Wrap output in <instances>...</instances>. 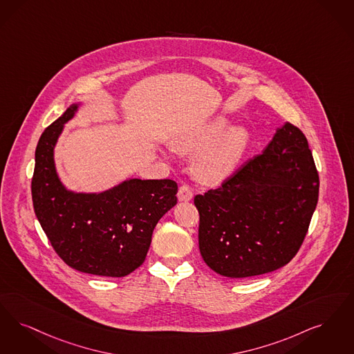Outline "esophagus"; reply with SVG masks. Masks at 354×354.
<instances>
[{"mask_svg": "<svg viewBox=\"0 0 354 354\" xmlns=\"http://www.w3.org/2000/svg\"><path fill=\"white\" fill-rule=\"evenodd\" d=\"M192 198H194V194H192L191 187L187 185V184H183V185L179 188V191H178V198H179L180 201H189Z\"/></svg>", "mask_w": 354, "mask_h": 354, "instance_id": "esophagus-1", "label": "esophagus"}]
</instances>
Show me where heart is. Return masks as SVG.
I'll return each mask as SVG.
<instances>
[{"label":"heart","mask_w":354,"mask_h":354,"mask_svg":"<svg viewBox=\"0 0 354 354\" xmlns=\"http://www.w3.org/2000/svg\"><path fill=\"white\" fill-rule=\"evenodd\" d=\"M227 118L217 117L201 127L187 131L174 141V147L184 153H195L194 172L205 183H217L236 170L245 156L250 136L245 127H230Z\"/></svg>","instance_id":"obj_1"}]
</instances>
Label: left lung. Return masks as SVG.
<instances>
[{"instance_id":"8db88e82","label":"left lung","mask_w":354,"mask_h":354,"mask_svg":"<svg viewBox=\"0 0 354 354\" xmlns=\"http://www.w3.org/2000/svg\"><path fill=\"white\" fill-rule=\"evenodd\" d=\"M317 198L319 172L308 141L287 122L262 154L218 188L195 196L204 262L229 278L281 269L306 239Z\"/></svg>"}]
</instances>
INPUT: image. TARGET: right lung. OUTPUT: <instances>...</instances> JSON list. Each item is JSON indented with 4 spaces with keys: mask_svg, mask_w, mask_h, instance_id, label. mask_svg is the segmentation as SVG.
Listing matches in <instances>:
<instances>
[{
    "mask_svg": "<svg viewBox=\"0 0 354 354\" xmlns=\"http://www.w3.org/2000/svg\"><path fill=\"white\" fill-rule=\"evenodd\" d=\"M71 105L43 131L31 179L32 205L51 246L72 269L121 278L138 269L160 217L176 204L171 179H130L101 194L67 191L57 178L54 146L77 111Z\"/></svg>",
    "mask_w": 354,
    "mask_h": 354,
    "instance_id": "right-lung-1",
    "label": "right lung"
}]
</instances>
